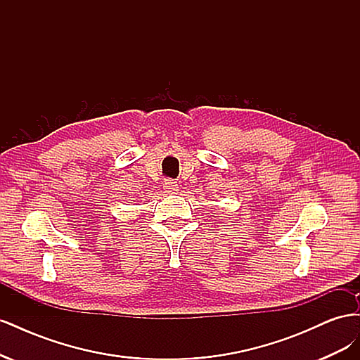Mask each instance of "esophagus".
I'll use <instances>...</instances> for the list:
<instances>
[{
    "label": "esophagus",
    "mask_w": 360,
    "mask_h": 360,
    "mask_svg": "<svg viewBox=\"0 0 360 360\" xmlns=\"http://www.w3.org/2000/svg\"><path fill=\"white\" fill-rule=\"evenodd\" d=\"M163 189H165V192H168V193H176L179 191V184H177V181L167 179L165 181H163Z\"/></svg>",
    "instance_id": "34e87169"
}]
</instances>
